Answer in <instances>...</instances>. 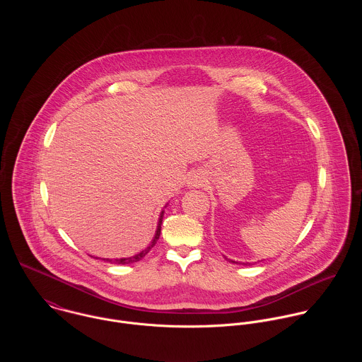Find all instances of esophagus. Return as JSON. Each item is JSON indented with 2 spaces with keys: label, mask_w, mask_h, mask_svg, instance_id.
Here are the masks:
<instances>
[{
  "label": "esophagus",
  "mask_w": 362,
  "mask_h": 362,
  "mask_svg": "<svg viewBox=\"0 0 362 362\" xmlns=\"http://www.w3.org/2000/svg\"><path fill=\"white\" fill-rule=\"evenodd\" d=\"M191 187H201V185H204V178L201 177V175H198V174H194L191 178H189V182H188Z\"/></svg>",
  "instance_id": "obj_1"
}]
</instances>
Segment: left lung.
<instances>
[{
    "label": "left lung",
    "mask_w": 362,
    "mask_h": 362,
    "mask_svg": "<svg viewBox=\"0 0 362 362\" xmlns=\"http://www.w3.org/2000/svg\"><path fill=\"white\" fill-rule=\"evenodd\" d=\"M227 259V258H226ZM227 260H230L231 263H238V262H235V260H231V259H227ZM244 264H251V263H244Z\"/></svg>",
    "instance_id": "8db88e82"
}]
</instances>
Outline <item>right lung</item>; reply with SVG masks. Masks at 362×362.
<instances>
[{"label": "right lung", "instance_id": "right-lung-1", "mask_svg": "<svg viewBox=\"0 0 362 362\" xmlns=\"http://www.w3.org/2000/svg\"><path fill=\"white\" fill-rule=\"evenodd\" d=\"M163 214H164V210H161V213H160V217H158V223H157V230H156L155 237H153V240H152V243L145 248V250H142L139 254H136V255H134V257H129V258H117V259H102L104 262H110V263H114V264H128V263H134V262H138V260H141V259L144 258L145 255H148V252L153 248L156 245V243H157V240H158V237H160V230H161V221H163Z\"/></svg>", "mask_w": 362, "mask_h": 362}]
</instances>
